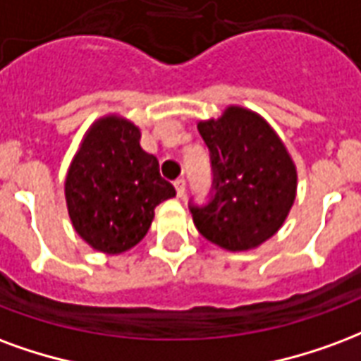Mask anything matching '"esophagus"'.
I'll list each match as a JSON object with an SVG mask.
<instances>
[{"instance_id": "obj_1", "label": "esophagus", "mask_w": 361, "mask_h": 361, "mask_svg": "<svg viewBox=\"0 0 361 361\" xmlns=\"http://www.w3.org/2000/svg\"><path fill=\"white\" fill-rule=\"evenodd\" d=\"M175 190H177L178 198H183L184 192H186V180H184V178H177V180H175Z\"/></svg>"}]
</instances>
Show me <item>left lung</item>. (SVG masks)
I'll return each instance as SVG.
<instances>
[{
	"instance_id": "8db88e82",
	"label": "left lung",
	"mask_w": 361,
	"mask_h": 361,
	"mask_svg": "<svg viewBox=\"0 0 361 361\" xmlns=\"http://www.w3.org/2000/svg\"><path fill=\"white\" fill-rule=\"evenodd\" d=\"M213 184L209 202L190 204L200 235L231 252L259 246L283 227L296 198V167L277 133L257 113L231 105L202 121Z\"/></svg>"
}]
</instances>
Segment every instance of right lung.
Listing matches in <instances>:
<instances>
[{"instance_id":"obj_1","label":"right lung","mask_w":361,"mask_h":361,"mask_svg":"<svg viewBox=\"0 0 361 361\" xmlns=\"http://www.w3.org/2000/svg\"><path fill=\"white\" fill-rule=\"evenodd\" d=\"M175 194L159 175L157 157L140 148V128L117 115L90 126L65 180L73 227L104 254L136 246L149 231L155 206Z\"/></svg>"}]
</instances>
